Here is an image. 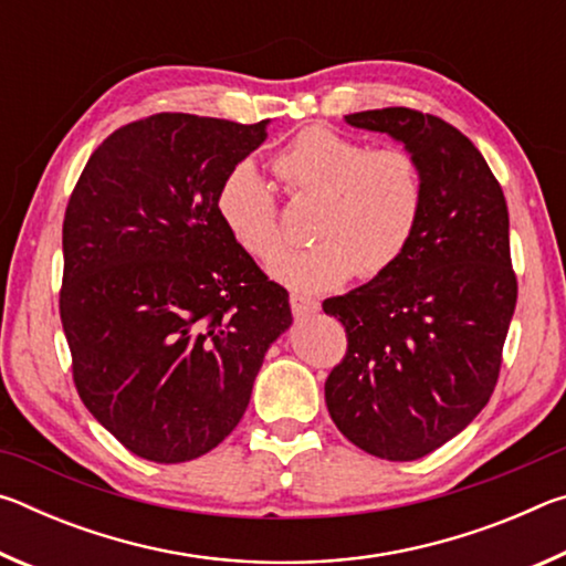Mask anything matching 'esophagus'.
I'll return each instance as SVG.
<instances>
[{
    "mask_svg": "<svg viewBox=\"0 0 566 566\" xmlns=\"http://www.w3.org/2000/svg\"><path fill=\"white\" fill-rule=\"evenodd\" d=\"M290 304H292L294 317H310V314L319 312V302H317V300H312V296L292 294V296H290Z\"/></svg>",
    "mask_w": 566,
    "mask_h": 566,
    "instance_id": "obj_1",
    "label": "esophagus"
}]
</instances>
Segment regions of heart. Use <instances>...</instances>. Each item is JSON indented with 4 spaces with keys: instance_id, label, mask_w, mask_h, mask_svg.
I'll return each instance as SVG.
<instances>
[{
    "instance_id": "heart-1",
    "label": "heart",
    "mask_w": 566,
    "mask_h": 566,
    "mask_svg": "<svg viewBox=\"0 0 566 566\" xmlns=\"http://www.w3.org/2000/svg\"><path fill=\"white\" fill-rule=\"evenodd\" d=\"M294 197L319 199L306 249H286L270 274L294 292H329L354 272L377 276L409 247L424 205L415 155L377 147L332 127L302 129L274 159ZM217 214L229 237L256 260L282 244L272 187L254 161H239L217 189Z\"/></svg>"
}]
</instances>
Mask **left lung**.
<instances>
[{
	"instance_id": "obj_1",
	"label": "left lung",
	"mask_w": 566,
	"mask_h": 566,
	"mask_svg": "<svg viewBox=\"0 0 566 566\" xmlns=\"http://www.w3.org/2000/svg\"><path fill=\"white\" fill-rule=\"evenodd\" d=\"M415 155L424 205L405 254L369 284L324 300L347 354L324 381L339 432L367 454L411 462L457 437L490 401L516 306L510 212L462 132L434 114H347Z\"/></svg>"
}]
</instances>
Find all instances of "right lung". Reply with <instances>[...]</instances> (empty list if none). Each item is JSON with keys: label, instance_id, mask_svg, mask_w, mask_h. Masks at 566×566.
I'll return each instance as SVG.
<instances>
[{"label": "right lung", "instance_id": "obj_1", "mask_svg": "<svg viewBox=\"0 0 566 566\" xmlns=\"http://www.w3.org/2000/svg\"><path fill=\"white\" fill-rule=\"evenodd\" d=\"M266 124L161 112L94 149L62 227L60 317L74 387L132 454L179 464L239 424L290 294L217 214Z\"/></svg>", "mask_w": 566, "mask_h": 566}]
</instances>
